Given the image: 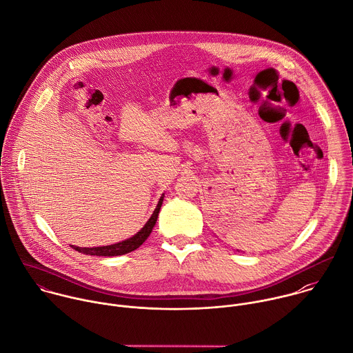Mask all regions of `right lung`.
Listing matches in <instances>:
<instances>
[{"instance_id":"obj_1","label":"right lung","mask_w":353,"mask_h":353,"mask_svg":"<svg viewBox=\"0 0 353 353\" xmlns=\"http://www.w3.org/2000/svg\"><path fill=\"white\" fill-rule=\"evenodd\" d=\"M163 196H165V194H162V196L159 198L158 205H157L154 213L151 214L148 221L144 224V227L136 235L130 236L129 239L118 242V243H114V245H108V246H100V248H79V246H71V248L74 250L79 252V253H83V254L103 256V257L122 256V254H126V253H130V252L136 250L150 236V234H151V231H152V228H154V225L157 223V219H158V214H159V209H161L162 202H163Z\"/></svg>"}]
</instances>
